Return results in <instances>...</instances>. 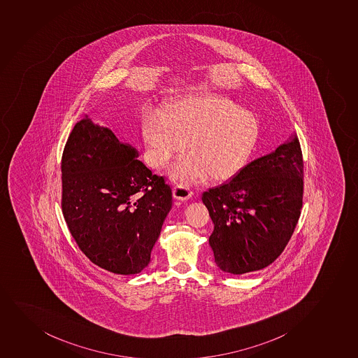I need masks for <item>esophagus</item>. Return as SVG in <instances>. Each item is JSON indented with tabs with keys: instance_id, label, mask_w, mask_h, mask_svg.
<instances>
[{
	"instance_id": "34e87169",
	"label": "esophagus",
	"mask_w": 358,
	"mask_h": 358,
	"mask_svg": "<svg viewBox=\"0 0 358 358\" xmlns=\"http://www.w3.org/2000/svg\"><path fill=\"white\" fill-rule=\"evenodd\" d=\"M173 196L176 199L185 201V200L189 199L193 196V192L186 186L178 185V186H174L173 187Z\"/></svg>"
}]
</instances>
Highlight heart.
Returning <instances> with one entry per match:
<instances>
[{
  "mask_svg": "<svg viewBox=\"0 0 358 358\" xmlns=\"http://www.w3.org/2000/svg\"><path fill=\"white\" fill-rule=\"evenodd\" d=\"M259 134L252 114L229 99L205 96L181 100L162 117L151 115L143 124V139L151 165L162 167L184 150L189 157L178 162L171 177L189 185L208 177L229 180L244 169Z\"/></svg>",
  "mask_w": 358,
  "mask_h": 358,
  "instance_id": "obj_1",
  "label": "heart"
}]
</instances>
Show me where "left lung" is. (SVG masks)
<instances>
[{"label":"left lung","instance_id":"left-lung-1","mask_svg":"<svg viewBox=\"0 0 358 358\" xmlns=\"http://www.w3.org/2000/svg\"><path fill=\"white\" fill-rule=\"evenodd\" d=\"M215 229L208 243L222 271L244 275L273 263L294 234L303 205L297 136L203 193Z\"/></svg>","mask_w":358,"mask_h":358}]
</instances>
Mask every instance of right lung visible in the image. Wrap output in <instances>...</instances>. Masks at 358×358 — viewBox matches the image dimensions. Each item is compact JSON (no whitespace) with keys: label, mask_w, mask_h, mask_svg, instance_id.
<instances>
[{"label":"right lung","mask_w":358,"mask_h":358,"mask_svg":"<svg viewBox=\"0 0 358 358\" xmlns=\"http://www.w3.org/2000/svg\"><path fill=\"white\" fill-rule=\"evenodd\" d=\"M139 152L90 117L76 122L64 146L62 213L88 259L117 275L150 264L172 189L140 162Z\"/></svg>","instance_id":"1"}]
</instances>
